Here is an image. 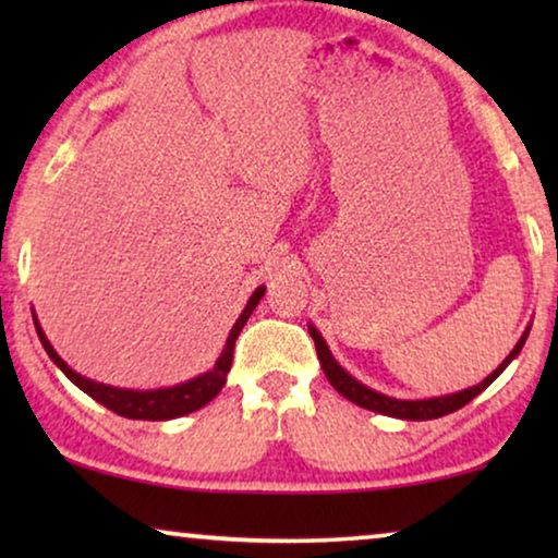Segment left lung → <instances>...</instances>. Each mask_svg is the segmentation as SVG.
Returning <instances> with one entry per match:
<instances>
[{"instance_id":"left-lung-1","label":"left lung","mask_w":558,"mask_h":558,"mask_svg":"<svg viewBox=\"0 0 558 558\" xmlns=\"http://www.w3.org/2000/svg\"><path fill=\"white\" fill-rule=\"evenodd\" d=\"M310 327V335L312 340H315V348H317V357H319V365H323L325 376L327 380H330L332 388L338 393L345 396L348 401L357 403L361 409H368V411H376V414H386V416H393V418H407V422H426V418H439V416H447L452 414V411L462 409L464 403H470L475 396H480L485 391L487 386L493 384L495 378L500 376L502 371L508 368L510 361H515L518 353H521V348L525 345V338H529L531 332V325L525 327V332L521 335V340L515 342V348L510 350V355L502 361L498 368H495L490 376H487L485 380H480L477 386H470L464 388V391H457V393H447V396H434V399H393V396H386L380 391H373V388H368L365 384H361V380L350 376V373L342 368V365L335 361L330 348H327V342L323 335H319V330L315 325H307Z\"/></svg>"}]
</instances>
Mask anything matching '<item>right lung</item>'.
Returning a JSON list of instances; mask_svg holds the SVG:
<instances>
[{
	"label": "right lung",
	"mask_w": 558,
	"mask_h": 558,
	"mask_svg": "<svg viewBox=\"0 0 558 558\" xmlns=\"http://www.w3.org/2000/svg\"><path fill=\"white\" fill-rule=\"evenodd\" d=\"M264 292H266V287H256V292L248 296L246 307H243L239 319H235V325L231 327V332H228L223 353L218 355V361L210 371H205V373H201V376L185 380V384L167 386V388H149V391H136V388H117L109 384H98V380H90L86 376H81V373H75L71 365H68L63 357L56 353V348L50 345V340L45 338V332H43L40 323H37L35 312H33V319H35L37 338H40L45 353L50 355V361L56 363L58 368L81 388L83 393H88L90 399L98 401L106 409H111L113 414H119V416L142 418V422H167V418H178V416L190 414V411L203 409L205 403L213 401L220 393V388H223V384H226L228 371H231L235 340H239L243 325L248 323L251 312L256 310L258 302H262Z\"/></svg>",
	"instance_id": "right-lung-1"
}]
</instances>
